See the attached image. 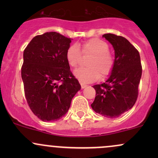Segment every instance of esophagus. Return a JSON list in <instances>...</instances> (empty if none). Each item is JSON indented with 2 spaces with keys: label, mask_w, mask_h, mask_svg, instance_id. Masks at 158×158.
I'll return each mask as SVG.
<instances>
[{
  "label": "esophagus",
  "mask_w": 158,
  "mask_h": 158,
  "mask_svg": "<svg viewBox=\"0 0 158 158\" xmlns=\"http://www.w3.org/2000/svg\"><path fill=\"white\" fill-rule=\"evenodd\" d=\"M87 87V85H85V84H83V83H81V88H86Z\"/></svg>",
  "instance_id": "obj_1"
}]
</instances>
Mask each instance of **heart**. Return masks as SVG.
Listing matches in <instances>:
<instances>
[{"mask_svg": "<svg viewBox=\"0 0 158 158\" xmlns=\"http://www.w3.org/2000/svg\"><path fill=\"white\" fill-rule=\"evenodd\" d=\"M81 52L77 44H71L66 50V60L72 68H76L80 64L81 53L84 56H90L86 61L88 67L76 70V77L85 83L97 81L108 77L113 70L115 58L109 51V45L105 41L93 38L81 42L80 45Z\"/></svg>", "mask_w": 158, "mask_h": 158, "instance_id": "heart-1", "label": "heart"}]
</instances>
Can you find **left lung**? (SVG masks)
Here are the masks:
<instances>
[{
  "label": "left lung",
  "instance_id": "left-lung-1",
  "mask_svg": "<svg viewBox=\"0 0 158 158\" xmlns=\"http://www.w3.org/2000/svg\"><path fill=\"white\" fill-rule=\"evenodd\" d=\"M102 36L113 46L115 64L106 82L93 86L96 97L91 107L97 113L114 118L131 109L135 104L142 65L138 50L126 38L111 33Z\"/></svg>",
  "mask_w": 158,
  "mask_h": 158
}]
</instances>
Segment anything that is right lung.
I'll return each mask as SVG.
<instances>
[{
    "label": "right lung",
    "mask_w": 158,
    "mask_h": 158,
    "mask_svg": "<svg viewBox=\"0 0 158 158\" xmlns=\"http://www.w3.org/2000/svg\"><path fill=\"white\" fill-rule=\"evenodd\" d=\"M70 42L60 33L45 32L35 36L23 51L25 97L32 113L44 122L64 117L81 89L65 56Z\"/></svg>",
    "instance_id": "1"
}]
</instances>
